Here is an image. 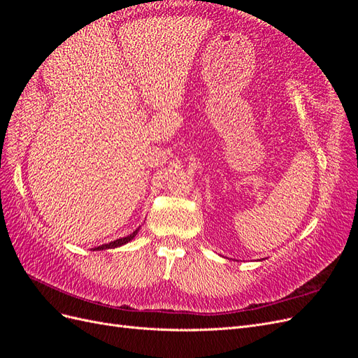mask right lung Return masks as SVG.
<instances>
[{"mask_svg": "<svg viewBox=\"0 0 358 358\" xmlns=\"http://www.w3.org/2000/svg\"><path fill=\"white\" fill-rule=\"evenodd\" d=\"M138 230H140V227H138V229H137L136 231H133L131 234H128V236H125V237H121V239H116V241H113V242H109V243H104V245H100V246L94 248V251H104V249H115V248L122 246V245L128 243L129 241H133L134 237H136V234L138 233Z\"/></svg>", "mask_w": 358, "mask_h": 358, "instance_id": "1", "label": "right lung"}]
</instances>
